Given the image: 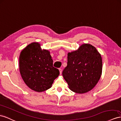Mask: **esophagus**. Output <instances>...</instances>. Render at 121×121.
<instances>
[{"label":"esophagus","instance_id":"esophagus-1","mask_svg":"<svg viewBox=\"0 0 121 121\" xmlns=\"http://www.w3.org/2000/svg\"><path fill=\"white\" fill-rule=\"evenodd\" d=\"M59 70L60 73L61 74V73H62V69H59Z\"/></svg>","mask_w":121,"mask_h":121}]
</instances>
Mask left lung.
Instances as JSON below:
<instances>
[{"label":"left lung","instance_id":"1","mask_svg":"<svg viewBox=\"0 0 121 121\" xmlns=\"http://www.w3.org/2000/svg\"><path fill=\"white\" fill-rule=\"evenodd\" d=\"M102 59L94 46L84 43L67 54V65L62 75L71 91L84 94L91 91L100 80Z\"/></svg>","mask_w":121,"mask_h":121}]
</instances>
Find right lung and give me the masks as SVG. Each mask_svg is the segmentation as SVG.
<instances>
[{"label":"right lung","mask_w":121,"mask_h":121,"mask_svg":"<svg viewBox=\"0 0 121 121\" xmlns=\"http://www.w3.org/2000/svg\"><path fill=\"white\" fill-rule=\"evenodd\" d=\"M19 64L23 81L36 92H43L50 88L60 74L59 70L52 66L50 52L48 49H42L38 42L31 43L22 49Z\"/></svg>","instance_id":"obj_1"}]
</instances>
